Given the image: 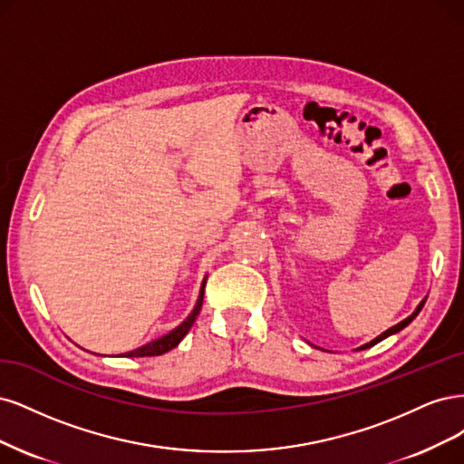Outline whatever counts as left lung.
<instances>
[{
	"instance_id": "left-lung-1",
	"label": "left lung",
	"mask_w": 464,
	"mask_h": 464,
	"mask_svg": "<svg viewBox=\"0 0 464 464\" xmlns=\"http://www.w3.org/2000/svg\"><path fill=\"white\" fill-rule=\"evenodd\" d=\"M424 303H426V298H422V301H420V304H418L416 306V310L411 314V316L409 318H405V320H402V322H399V324H395L393 327H390V330H385L382 335H378L376 339H372L370 343H366V345H362V347H358L356 351H364V349H370V347H373V345H376V343H380V341H383L385 337H390V335H395V334H399L401 330H405V327L418 316V312H420L422 310V306H424Z\"/></svg>"
}]
</instances>
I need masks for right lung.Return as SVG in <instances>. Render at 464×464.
<instances>
[{"instance_id": "1", "label": "right lung", "mask_w": 464, "mask_h": 464, "mask_svg": "<svg viewBox=\"0 0 464 464\" xmlns=\"http://www.w3.org/2000/svg\"><path fill=\"white\" fill-rule=\"evenodd\" d=\"M206 279H208V277H204V281H202V287H200V293H198V298H197V304H194L192 312L188 314V316H187L181 324H179V325L175 327V330H171L169 334L161 335V337H158V339H154V341H150V343H146V345H142V347H139V349L123 353L121 356H160V354H163V353H168V351L175 349V347L179 345V343L183 341V337L188 334V330L192 327L194 320H197V316L200 314L202 301H204V285H206Z\"/></svg>"}]
</instances>
